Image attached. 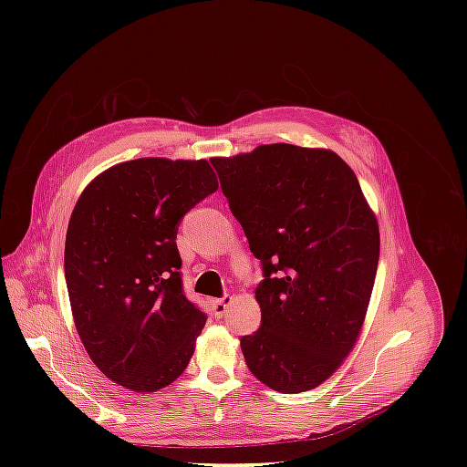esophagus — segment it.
<instances>
[{
    "mask_svg": "<svg viewBox=\"0 0 467 467\" xmlns=\"http://www.w3.org/2000/svg\"><path fill=\"white\" fill-rule=\"evenodd\" d=\"M232 302H234L232 296H223V298L212 302V309H214V316H216V317H222V316L230 309Z\"/></svg>",
    "mask_w": 467,
    "mask_h": 467,
    "instance_id": "34e87169",
    "label": "esophagus"
}]
</instances>
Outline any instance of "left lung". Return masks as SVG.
Instances as JSON below:
<instances>
[{
    "instance_id": "1",
    "label": "left lung",
    "mask_w": 467,
    "mask_h": 467,
    "mask_svg": "<svg viewBox=\"0 0 467 467\" xmlns=\"http://www.w3.org/2000/svg\"><path fill=\"white\" fill-rule=\"evenodd\" d=\"M210 161L263 263L261 327L242 337L249 370L280 393L314 389L360 337L379 259L376 214L331 150L263 144Z\"/></svg>"
}]
</instances>
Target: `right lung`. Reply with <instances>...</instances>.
<instances>
[{
    "label": "right lung",
    "instance_id": "add662e5",
    "mask_svg": "<svg viewBox=\"0 0 467 467\" xmlns=\"http://www.w3.org/2000/svg\"><path fill=\"white\" fill-rule=\"evenodd\" d=\"M218 189L206 160L140 158L83 189L64 271L78 335L115 384L151 393L189 366L206 316L181 286L177 225Z\"/></svg>",
    "mask_w": 467,
    "mask_h": 467
}]
</instances>
